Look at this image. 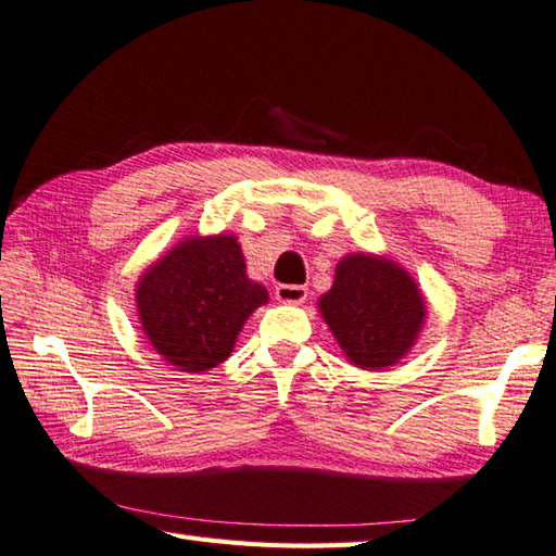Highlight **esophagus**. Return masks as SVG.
I'll return each mask as SVG.
<instances>
[{
    "label": "esophagus",
    "instance_id": "esophagus-1",
    "mask_svg": "<svg viewBox=\"0 0 556 556\" xmlns=\"http://www.w3.org/2000/svg\"><path fill=\"white\" fill-rule=\"evenodd\" d=\"M275 296L279 303H289V305H301L308 299V289L299 287V285H279L275 289Z\"/></svg>",
    "mask_w": 556,
    "mask_h": 556
}]
</instances>
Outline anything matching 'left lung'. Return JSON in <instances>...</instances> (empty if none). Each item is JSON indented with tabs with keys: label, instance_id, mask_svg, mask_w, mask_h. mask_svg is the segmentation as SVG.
I'll list each match as a JSON object with an SVG mask.
<instances>
[{
	"label": "left lung",
	"instance_id": "obj_1",
	"mask_svg": "<svg viewBox=\"0 0 556 556\" xmlns=\"http://www.w3.org/2000/svg\"><path fill=\"white\" fill-rule=\"evenodd\" d=\"M346 358L380 370L406 356L425 323V299L404 267L380 255L339 260L334 285L317 301Z\"/></svg>",
	"mask_w": 556,
	"mask_h": 556
}]
</instances>
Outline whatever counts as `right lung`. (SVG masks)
<instances>
[{
    "mask_svg": "<svg viewBox=\"0 0 556 556\" xmlns=\"http://www.w3.org/2000/svg\"><path fill=\"white\" fill-rule=\"evenodd\" d=\"M267 299V289L248 279L241 245L227 233L176 243L136 287L152 349L184 372L227 361L248 315Z\"/></svg>",
    "mask_w": 556,
    "mask_h": 556,
    "instance_id": "obj_1",
    "label": "right lung"
}]
</instances>
